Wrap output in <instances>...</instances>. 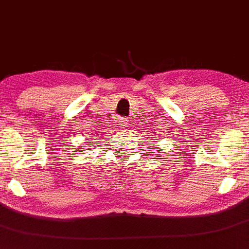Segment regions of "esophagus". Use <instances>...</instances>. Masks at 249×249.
Wrapping results in <instances>:
<instances>
[{
    "label": "esophagus",
    "instance_id": "1",
    "mask_svg": "<svg viewBox=\"0 0 249 249\" xmlns=\"http://www.w3.org/2000/svg\"><path fill=\"white\" fill-rule=\"evenodd\" d=\"M128 123L130 122H128L127 118H121V121H119V125H121L122 128H124V127H127Z\"/></svg>",
    "mask_w": 249,
    "mask_h": 249
}]
</instances>
